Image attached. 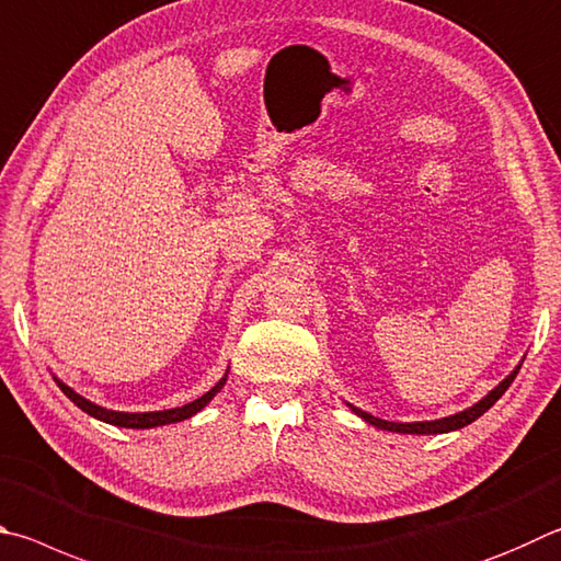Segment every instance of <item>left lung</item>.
Segmentation results:
<instances>
[{"label": "left lung", "mask_w": 561, "mask_h": 561, "mask_svg": "<svg viewBox=\"0 0 561 561\" xmlns=\"http://www.w3.org/2000/svg\"><path fill=\"white\" fill-rule=\"evenodd\" d=\"M517 373H520V365H517V368H515L511 375H507V378H505L501 385H497L495 390L488 392L481 402H476L473 407H468V410L458 412V414L444 416V420H434V422H407V424H402V422H385V420H378V416L363 412V410H358V407H353V404H351V410H353L355 414H358V416H363V420L368 422V424L378 426V430H387V432H400V434H444V432H454V430H461V426H466V424L476 422L478 416H481L483 412L491 410V407L505 394L507 387L513 385Z\"/></svg>", "instance_id": "obj_1"}]
</instances>
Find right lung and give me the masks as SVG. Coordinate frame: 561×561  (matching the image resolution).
I'll return each mask as SVG.
<instances>
[{
    "label": "right lung",
    "mask_w": 561,
    "mask_h": 561,
    "mask_svg": "<svg viewBox=\"0 0 561 561\" xmlns=\"http://www.w3.org/2000/svg\"><path fill=\"white\" fill-rule=\"evenodd\" d=\"M226 380H228V375H226V378H220V382L216 387H210L206 394L198 397V400H193V402L183 404V407H174V410H161V412H115V410H105V407H98L90 400H85V397H80L78 392L70 390V387L64 385L60 380H56V382L70 402L78 404L80 410L88 412L90 416H95V420H100V422L125 426V430H151V426H164V424L183 422L196 412H201L203 407H206L213 400V397H216V392H220V387L226 385Z\"/></svg>",
    "instance_id": "right-lung-1"
}]
</instances>
